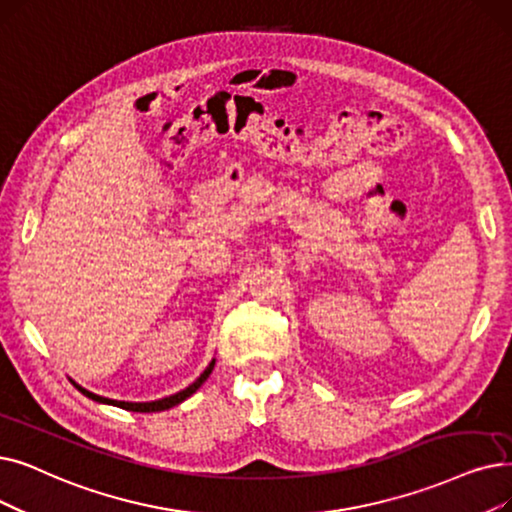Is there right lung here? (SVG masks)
Listing matches in <instances>:
<instances>
[{"instance_id":"add662e5","label":"right lung","mask_w":512,"mask_h":512,"mask_svg":"<svg viewBox=\"0 0 512 512\" xmlns=\"http://www.w3.org/2000/svg\"><path fill=\"white\" fill-rule=\"evenodd\" d=\"M213 366H215V360H213V362L207 366V370H205L201 376H198V379H196L190 387H186L184 391L175 393V395H169V397H163V399H157V402H146V404L117 402V399L100 397V395H96V393H92V391H87V389H83V387H79V385H77V389H79L85 397H90V399H94V402H100V404H110V406H117V408H123V410H131V412H161V410H169V408H173V406H177V404H182L186 397H190L198 387H201V385L209 379V374H211Z\"/></svg>"}]
</instances>
